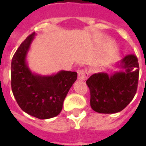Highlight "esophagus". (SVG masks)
<instances>
[{"instance_id": "34e87169", "label": "esophagus", "mask_w": 146, "mask_h": 146, "mask_svg": "<svg viewBox=\"0 0 146 146\" xmlns=\"http://www.w3.org/2000/svg\"><path fill=\"white\" fill-rule=\"evenodd\" d=\"M78 80H85L87 79V77L88 76V74L87 73V71L84 70H78Z\"/></svg>"}]
</instances>
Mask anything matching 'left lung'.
Returning a JSON list of instances; mask_svg holds the SVG:
<instances>
[{"label":"left lung","instance_id":"left-lung-1","mask_svg":"<svg viewBox=\"0 0 146 146\" xmlns=\"http://www.w3.org/2000/svg\"><path fill=\"white\" fill-rule=\"evenodd\" d=\"M114 66L122 70L110 75L103 72L95 73L86 81L91 93V107L97 113L120 112L136 94L139 75L137 57L128 54Z\"/></svg>","mask_w":146,"mask_h":146}]
</instances>
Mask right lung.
<instances>
[{"label": "right lung", "mask_w": 146, "mask_h": 146, "mask_svg": "<svg viewBox=\"0 0 146 146\" xmlns=\"http://www.w3.org/2000/svg\"><path fill=\"white\" fill-rule=\"evenodd\" d=\"M32 33L24 40L11 60V90L19 107L40 119L58 116L65 98L77 78V73L61 70L52 75L33 73L27 58L35 37Z\"/></svg>", "instance_id": "right-lung-1"}]
</instances>
